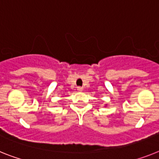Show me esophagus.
Returning a JSON list of instances; mask_svg holds the SVG:
<instances>
[{
    "instance_id": "obj_1",
    "label": "esophagus",
    "mask_w": 159,
    "mask_h": 159,
    "mask_svg": "<svg viewBox=\"0 0 159 159\" xmlns=\"http://www.w3.org/2000/svg\"><path fill=\"white\" fill-rule=\"evenodd\" d=\"M82 90H83V88L81 87V86H78V87H77V90H78V91H82Z\"/></svg>"
}]
</instances>
